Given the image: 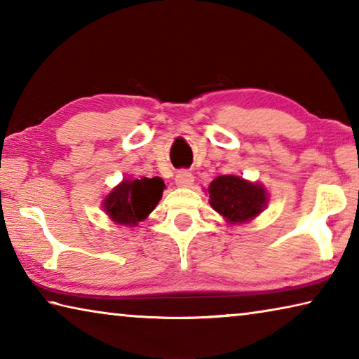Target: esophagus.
<instances>
[{
	"label": "esophagus",
	"instance_id": "1",
	"mask_svg": "<svg viewBox=\"0 0 359 359\" xmlns=\"http://www.w3.org/2000/svg\"><path fill=\"white\" fill-rule=\"evenodd\" d=\"M193 182H194L193 174L188 172V171H179L177 175H175V184H177L182 188L191 187Z\"/></svg>",
	"mask_w": 359,
	"mask_h": 359
}]
</instances>
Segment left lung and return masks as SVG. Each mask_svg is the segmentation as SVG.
I'll return each instance as SVG.
<instances>
[{
  "label": "left lung",
  "instance_id": "left-lung-1",
  "mask_svg": "<svg viewBox=\"0 0 359 359\" xmlns=\"http://www.w3.org/2000/svg\"><path fill=\"white\" fill-rule=\"evenodd\" d=\"M205 191L209 193L212 209L231 224L255 220L269 201V193L263 184L234 174L218 175Z\"/></svg>",
  "mask_w": 359,
  "mask_h": 359
}]
</instances>
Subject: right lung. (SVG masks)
<instances>
[{
	"label": "right lung",
	"mask_w": 359,
	"mask_h": 359,
	"mask_svg": "<svg viewBox=\"0 0 359 359\" xmlns=\"http://www.w3.org/2000/svg\"><path fill=\"white\" fill-rule=\"evenodd\" d=\"M165 187L161 177L123 179L106 194L101 208L111 222L137 226L160 203Z\"/></svg>",
	"instance_id": "1"
}]
</instances>
